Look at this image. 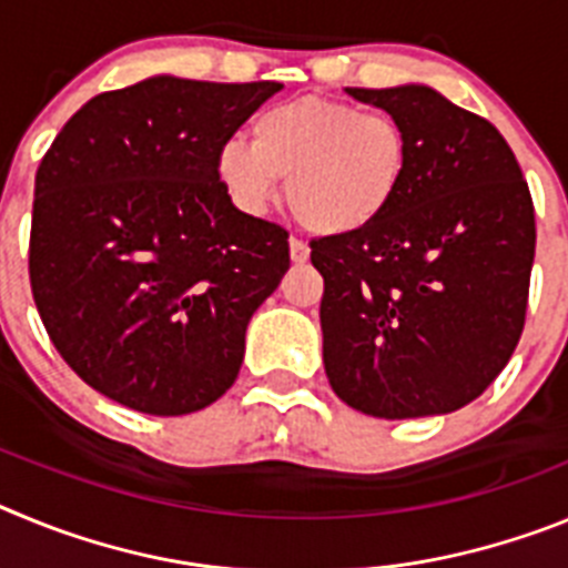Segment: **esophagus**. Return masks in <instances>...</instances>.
Segmentation results:
<instances>
[{"instance_id":"34e87169","label":"esophagus","mask_w":568,"mask_h":568,"mask_svg":"<svg viewBox=\"0 0 568 568\" xmlns=\"http://www.w3.org/2000/svg\"><path fill=\"white\" fill-rule=\"evenodd\" d=\"M290 255H293L295 264H304V261L310 258V247L304 244V241L295 239V235H293V239H290Z\"/></svg>"}]
</instances>
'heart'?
Segmentation results:
<instances>
[{"label":"heart","instance_id":"b5f03b06","mask_svg":"<svg viewBox=\"0 0 568 568\" xmlns=\"http://www.w3.org/2000/svg\"><path fill=\"white\" fill-rule=\"evenodd\" d=\"M409 142L389 113L329 99H295L255 115L253 142L233 135L215 170L244 213H264L287 179L293 215L313 233L369 227L398 199Z\"/></svg>","mask_w":568,"mask_h":568}]
</instances>
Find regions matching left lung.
<instances>
[{
    "mask_svg": "<svg viewBox=\"0 0 568 568\" xmlns=\"http://www.w3.org/2000/svg\"><path fill=\"white\" fill-rule=\"evenodd\" d=\"M404 128L409 168L378 222L310 241L335 395L386 420L455 413L498 378L526 324L535 204L484 115L433 88H346Z\"/></svg>",
    "mask_w": 568,
    "mask_h": 568,
    "instance_id": "8db88e82",
    "label": "left lung"
}]
</instances>
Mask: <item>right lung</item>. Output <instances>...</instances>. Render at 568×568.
Instances as JSON below:
<instances>
[{"mask_svg":"<svg viewBox=\"0 0 568 568\" xmlns=\"http://www.w3.org/2000/svg\"><path fill=\"white\" fill-rule=\"evenodd\" d=\"M281 88L144 79L82 104L42 155L30 293L64 364L115 404L187 415L233 386L290 233L233 207L215 155Z\"/></svg>","mask_w":568,"mask_h":568,"instance_id":"add662e5","label":"right lung"}]
</instances>
